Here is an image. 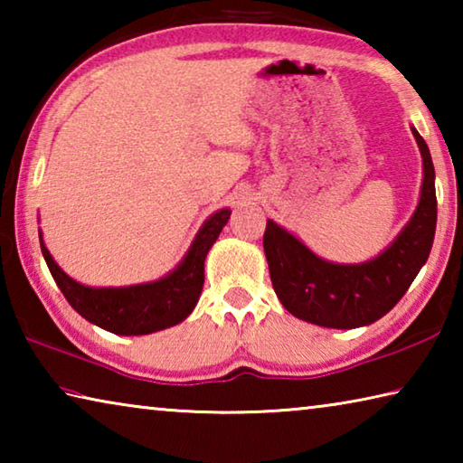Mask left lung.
Listing matches in <instances>:
<instances>
[{
  "label": "left lung",
  "instance_id": "1",
  "mask_svg": "<svg viewBox=\"0 0 463 463\" xmlns=\"http://www.w3.org/2000/svg\"><path fill=\"white\" fill-rule=\"evenodd\" d=\"M425 177L419 208L398 239L380 257L359 265L323 261L292 234L268 221L263 249L279 302L296 318L328 328L372 325L396 307L433 247L437 224L435 169L417 130Z\"/></svg>",
  "mask_w": 463,
  "mask_h": 463
}]
</instances>
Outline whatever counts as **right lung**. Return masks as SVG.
Here are the masks:
<instances>
[{"label":"right lung","mask_w":463,"mask_h":463,"mask_svg":"<svg viewBox=\"0 0 463 463\" xmlns=\"http://www.w3.org/2000/svg\"><path fill=\"white\" fill-rule=\"evenodd\" d=\"M229 216V208L210 216L182 265L167 278L143 286L85 288L54 263L43 241L41 249L62 296L83 318L116 335H146L182 323L194 310L203 286V260Z\"/></svg>","instance_id":"1"}]
</instances>
